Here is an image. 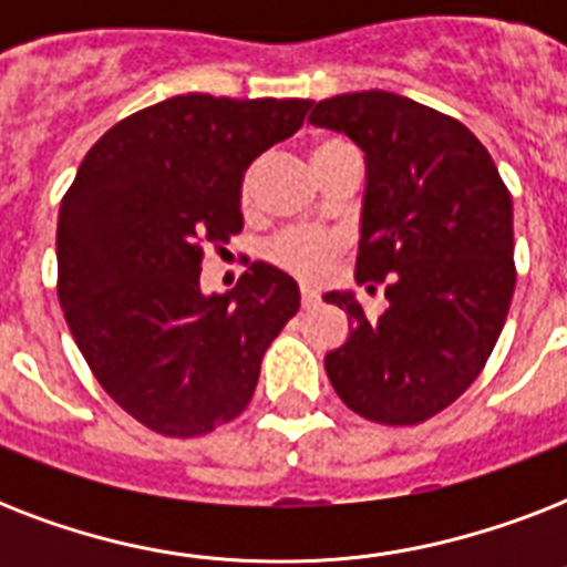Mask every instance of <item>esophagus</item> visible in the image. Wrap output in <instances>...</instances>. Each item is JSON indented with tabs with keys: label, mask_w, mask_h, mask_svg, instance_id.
<instances>
[{
	"label": "esophagus",
	"mask_w": 567,
	"mask_h": 567,
	"mask_svg": "<svg viewBox=\"0 0 567 567\" xmlns=\"http://www.w3.org/2000/svg\"><path fill=\"white\" fill-rule=\"evenodd\" d=\"M300 302H302V309H311V306H318V293L311 291V288H302Z\"/></svg>",
	"instance_id": "1"
}]
</instances>
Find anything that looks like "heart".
I'll return each instance as SVG.
<instances>
[{"mask_svg":"<svg viewBox=\"0 0 567 567\" xmlns=\"http://www.w3.org/2000/svg\"><path fill=\"white\" fill-rule=\"evenodd\" d=\"M338 144V137L320 141L311 150V158H318L323 150ZM258 171L261 164L252 162L240 176L238 185V199L244 208L252 205L256 199V185H258ZM347 247V235L341 229H323V226H297V229H285L279 235L267 240L265 258L274 267L285 270V274L297 276L302 282H318L329 274V267L341 256V249Z\"/></svg>","mask_w":567,"mask_h":567,"instance_id":"obj_1","label":"heart"}]
</instances>
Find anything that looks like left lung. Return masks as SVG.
I'll return each mask as SVG.
<instances>
[{
	"label": "left lung",
	"mask_w": 567,
	"mask_h": 567,
	"mask_svg": "<svg viewBox=\"0 0 567 567\" xmlns=\"http://www.w3.org/2000/svg\"><path fill=\"white\" fill-rule=\"evenodd\" d=\"M309 123L344 132L368 162L355 279L385 311L350 291V338L327 377L355 414L412 426L444 412L483 373L515 291L512 196L492 155L458 120L396 93L362 91L315 105Z\"/></svg>",
	"instance_id": "8db88e82"
}]
</instances>
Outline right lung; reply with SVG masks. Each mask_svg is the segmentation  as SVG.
Listing matches in <instances>:
<instances>
[{
    "label": "right lung",
    "instance_id": "right-lung-1",
    "mask_svg": "<svg viewBox=\"0 0 567 567\" xmlns=\"http://www.w3.org/2000/svg\"><path fill=\"white\" fill-rule=\"evenodd\" d=\"M309 105L173 96L111 126L66 188L58 300L93 377L146 430L196 439L235 421L300 309L297 282L265 261L212 297L199 265L205 247L244 229V171L291 137Z\"/></svg>",
    "mask_w": 567,
    "mask_h": 567
}]
</instances>
